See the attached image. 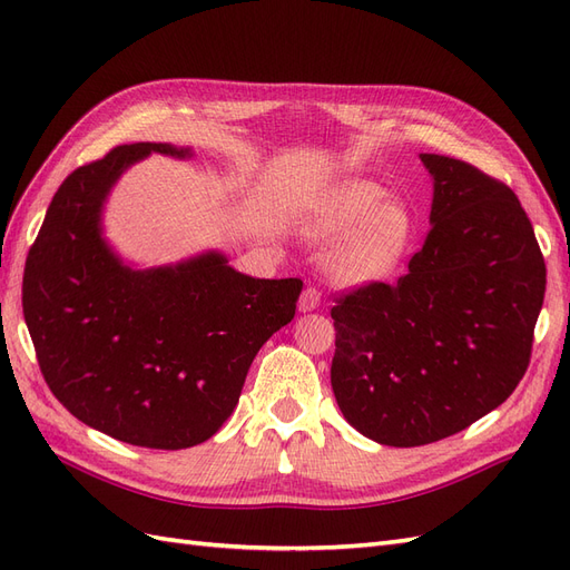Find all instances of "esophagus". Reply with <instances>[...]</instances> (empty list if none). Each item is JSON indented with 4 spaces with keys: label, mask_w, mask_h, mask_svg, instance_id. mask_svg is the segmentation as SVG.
Masks as SVG:
<instances>
[{
    "label": "esophagus",
    "mask_w": 570,
    "mask_h": 570,
    "mask_svg": "<svg viewBox=\"0 0 570 570\" xmlns=\"http://www.w3.org/2000/svg\"><path fill=\"white\" fill-rule=\"evenodd\" d=\"M297 306H299V312H302V314L316 312V308L321 306V292H318L316 287H306V289L302 292V297H299Z\"/></svg>",
    "instance_id": "1"
}]
</instances>
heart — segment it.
<instances>
[{
	"instance_id": "b5f03b06",
	"label": "heart",
	"mask_w": 570,
	"mask_h": 570,
	"mask_svg": "<svg viewBox=\"0 0 570 570\" xmlns=\"http://www.w3.org/2000/svg\"><path fill=\"white\" fill-rule=\"evenodd\" d=\"M385 195L383 185L350 176L323 187L306 206V235L331 239L352 230L331 256L335 283L375 285L400 271L413 245L416 220L404 202Z\"/></svg>"
}]
</instances>
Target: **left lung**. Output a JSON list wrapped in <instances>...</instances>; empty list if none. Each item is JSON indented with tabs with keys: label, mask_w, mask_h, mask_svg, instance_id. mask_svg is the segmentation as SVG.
I'll return each mask as SVG.
<instances>
[{
	"label": "left lung",
	"mask_w": 570,
	"mask_h": 570,
	"mask_svg": "<svg viewBox=\"0 0 570 570\" xmlns=\"http://www.w3.org/2000/svg\"><path fill=\"white\" fill-rule=\"evenodd\" d=\"M430 233L396 285L333 306L331 383L342 416L387 446L450 438L521 383L547 268L523 206L471 164L421 154Z\"/></svg>",
	"instance_id": "1"
}]
</instances>
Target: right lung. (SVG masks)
I'll return each mask as SVG.
<instances>
[{"instance_id":"obj_1","label":"right lung","mask_w":570,"mask_h":570,"mask_svg":"<svg viewBox=\"0 0 570 570\" xmlns=\"http://www.w3.org/2000/svg\"><path fill=\"white\" fill-rule=\"evenodd\" d=\"M149 154L195 157L135 142L61 183L28 252L23 316L49 390L78 421L128 444L185 450L226 423L256 352L295 318L302 281L252 278L218 249L149 268L126 262L105 235V209Z\"/></svg>"}]
</instances>
